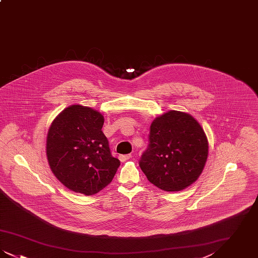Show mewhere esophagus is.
<instances>
[{"label": "esophagus", "instance_id": "34e87169", "mask_svg": "<svg viewBox=\"0 0 258 258\" xmlns=\"http://www.w3.org/2000/svg\"><path fill=\"white\" fill-rule=\"evenodd\" d=\"M132 158V154H127V155H120L119 159L121 161H125V160H130Z\"/></svg>", "mask_w": 258, "mask_h": 258}]
</instances>
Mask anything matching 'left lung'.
<instances>
[{
	"label": "left lung",
	"instance_id": "left-lung-1",
	"mask_svg": "<svg viewBox=\"0 0 258 258\" xmlns=\"http://www.w3.org/2000/svg\"><path fill=\"white\" fill-rule=\"evenodd\" d=\"M208 150L207 136L191 115L168 111L151 123L149 146L139 165L152 184L165 191H179L198 179Z\"/></svg>",
	"mask_w": 258,
	"mask_h": 258
}]
</instances>
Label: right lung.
Wrapping results in <instances>:
<instances>
[{
    "label": "right lung",
    "instance_id": "right-lung-1",
    "mask_svg": "<svg viewBox=\"0 0 258 258\" xmlns=\"http://www.w3.org/2000/svg\"><path fill=\"white\" fill-rule=\"evenodd\" d=\"M103 123L98 111L74 104L61 111L50 125L46 139L50 168L74 192L98 194L110 184L120 166L101 131Z\"/></svg>",
    "mask_w": 258,
    "mask_h": 258
}]
</instances>
